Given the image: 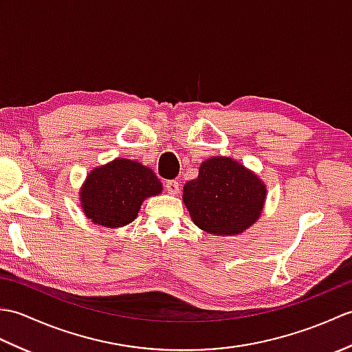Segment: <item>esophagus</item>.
Wrapping results in <instances>:
<instances>
[{
  "label": "esophagus",
  "mask_w": 352,
  "mask_h": 352,
  "mask_svg": "<svg viewBox=\"0 0 352 352\" xmlns=\"http://www.w3.org/2000/svg\"><path fill=\"white\" fill-rule=\"evenodd\" d=\"M164 188H166V190L170 193V195H177V193L180 192V183L177 180H168L164 183Z\"/></svg>",
  "instance_id": "34e87169"
}]
</instances>
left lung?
<instances>
[{"label":"left lung","instance_id":"left-lung-1","mask_svg":"<svg viewBox=\"0 0 352 352\" xmlns=\"http://www.w3.org/2000/svg\"><path fill=\"white\" fill-rule=\"evenodd\" d=\"M266 199V186L230 157L201 163L198 178L183 188V201L195 226L216 236L241 234L256 222Z\"/></svg>","mask_w":352,"mask_h":352}]
</instances>
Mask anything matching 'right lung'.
Returning <instances> with one entry per match:
<instances>
[{
	"instance_id": "right-lung-1",
	"label": "right lung",
	"mask_w": 352,
	"mask_h": 352,
	"mask_svg": "<svg viewBox=\"0 0 352 352\" xmlns=\"http://www.w3.org/2000/svg\"><path fill=\"white\" fill-rule=\"evenodd\" d=\"M162 189L153 169L139 162L116 159L87 175L80 190L81 208L94 223L124 227L136 218L144 199L159 195Z\"/></svg>"
}]
</instances>
